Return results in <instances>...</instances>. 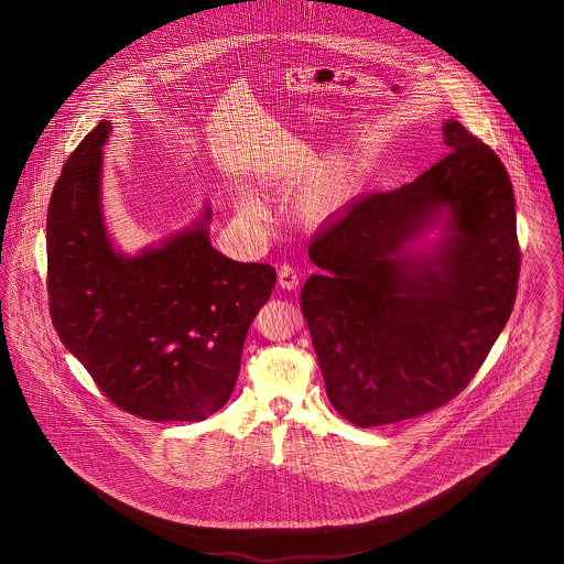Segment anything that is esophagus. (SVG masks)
I'll return each instance as SVG.
<instances>
[{
	"instance_id": "34e87169",
	"label": "esophagus",
	"mask_w": 564,
	"mask_h": 564,
	"mask_svg": "<svg viewBox=\"0 0 564 564\" xmlns=\"http://www.w3.org/2000/svg\"><path fill=\"white\" fill-rule=\"evenodd\" d=\"M300 285V276L295 274V270L290 264H283L279 269V288L283 290H295Z\"/></svg>"
}]
</instances>
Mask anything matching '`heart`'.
I'll use <instances>...</instances> for the list:
<instances>
[{"instance_id":"obj_1","label":"heart","mask_w":564,"mask_h":564,"mask_svg":"<svg viewBox=\"0 0 564 564\" xmlns=\"http://www.w3.org/2000/svg\"><path fill=\"white\" fill-rule=\"evenodd\" d=\"M313 169H315V164L311 161V156H300L288 177H292V182H304ZM349 189V173L343 171V169H329V171L322 173L317 177V182L311 186L308 198H311L315 209H319L323 214H329L347 200ZM241 205L247 212H258V203L249 196L241 198Z\"/></svg>"}]
</instances>
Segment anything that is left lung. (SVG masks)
I'll return each mask as SVG.
<instances>
[{
  "label": "left lung",
  "instance_id": "left-lung-1",
  "mask_svg": "<svg viewBox=\"0 0 564 564\" xmlns=\"http://www.w3.org/2000/svg\"><path fill=\"white\" fill-rule=\"evenodd\" d=\"M448 154L402 188L355 198L308 245L302 313L332 405L357 427L456 398L510 319L520 249L508 171L446 120ZM437 231L438 239L424 237Z\"/></svg>",
  "mask_w": 564,
  "mask_h": 564
}]
</instances>
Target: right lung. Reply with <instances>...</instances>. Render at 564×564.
Segmentation results:
<instances>
[{
  "mask_svg": "<svg viewBox=\"0 0 564 564\" xmlns=\"http://www.w3.org/2000/svg\"><path fill=\"white\" fill-rule=\"evenodd\" d=\"M82 139L46 221L54 329L109 402L148 421H205L232 395L247 329L276 283L270 264L235 262L209 241L212 209L127 256L109 239L104 145Z\"/></svg>",
  "mask_w": 564,
  "mask_h": 564,
  "instance_id": "right-lung-1",
  "label": "right lung"
}]
</instances>
